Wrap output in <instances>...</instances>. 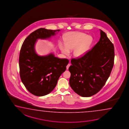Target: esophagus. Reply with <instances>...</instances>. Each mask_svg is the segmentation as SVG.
I'll use <instances>...</instances> for the list:
<instances>
[{
    "label": "esophagus",
    "mask_w": 129,
    "mask_h": 129,
    "mask_svg": "<svg viewBox=\"0 0 129 129\" xmlns=\"http://www.w3.org/2000/svg\"><path fill=\"white\" fill-rule=\"evenodd\" d=\"M71 65V64H70V63H69L68 65H67V69H69V67Z\"/></svg>",
    "instance_id": "1"
}]
</instances>
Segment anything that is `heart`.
I'll use <instances>...</instances> for the list:
<instances>
[{
    "mask_svg": "<svg viewBox=\"0 0 129 129\" xmlns=\"http://www.w3.org/2000/svg\"><path fill=\"white\" fill-rule=\"evenodd\" d=\"M65 46L61 45L60 50L63 54L69 55V50H73L75 57L80 58L84 56L88 50L93 42V38L83 32H69L63 37Z\"/></svg>",
    "mask_w": 129,
    "mask_h": 129,
    "instance_id": "heart-1",
    "label": "heart"
}]
</instances>
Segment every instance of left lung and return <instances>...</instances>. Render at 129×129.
I'll use <instances>...</instances> for the list:
<instances>
[{
    "label": "left lung",
    "instance_id": "obj_1",
    "mask_svg": "<svg viewBox=\"0 0 129 129\" xmlns=\"http://www.w3.org/2000/svg\"><path fill=\"white\" fill-rule=\"evenodd\" d=\"M100 30V40L83 56L73 58L69 68V84L77 94L90 97L105 84L113 68L114 49L105 33Z\"/></svg>",
    "mask_w": 129,
    "mask_h": 129
}]
</instances>
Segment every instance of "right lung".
<instances>
[{
    "label": "right lung",
    "instance_id": "1",
    "mask_svg": "<svg viewBox=\"0 0 129 129\" xmlns=\"http://www.w3.org/2000/svg\"><path fill=\"white\" fill-rule=\"evenodd\" d=\"M60 30L37 29L26 38L21 46L19 59L21 79L27 90L36 96L51 92L69 63L68 59L56 57L53 53L40 56L35 50L37 40L49 39Z\"/></svg>",
    "mask_w": 129,
    "mask_h": 129
}]
</instances>
